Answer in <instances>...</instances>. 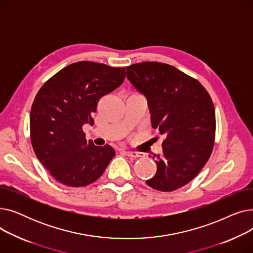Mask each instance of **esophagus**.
<instances>
[{"instance_id":"esophagus-1","label":"esophagus","mask_w":253,"mask_h":253,"mask_svg":"<svg viewBox=\"0 0 253 253\" xmlns=\"http://www.w3.org/2000/svg\"><path fill=\"white\" fill-rule=\"evenodd\" d=\"M125 154L130 157V158H138V157H143V155L141 153H137V152H130V151H125Z\"/></svg>"}]
</instances>
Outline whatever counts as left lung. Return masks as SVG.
Wrapping results in <instances>:
<instances>
[{
    "instance_id": "8db88e82",
    "label": "left lung",
    "mask_w": 253,
    "mask_h": 253,
    "mask_svg": "<svg viewBox=\"0 0 253 253\" xmlns=\"http://www.w3.org/2000/svg\"><path fill=\"white\" fill-rule=\"evenodd\" d=\"M126 70L148 100L153 128L164 136L163 153L154 155L156 174L145 182L161 192L177 190L197 176L213 150V102L196 79L172 65L145 61Z\"/></svg>"
}]
</instances>
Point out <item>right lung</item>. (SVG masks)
Listing matches in <instances>:
<instances>
[{"mask_svg": "<svg viewBox=\"0 0 253 253\" xmlns=\"http://www.w3.org/2000/svg\"><path fill=\"white\" fill-rule=\"evenodd\" d=\"M125 68L80 61L59 71L41 87L32 105L31 140L37 158L51 176L68 187L97 180L115 156L109 144L86 140L82 127L99 99L124 82Z\"/></svg>", "mask_w": 253, "mask_h": 253, "instance_id": "obj_1", "label": "right lung"}]
</instances>
